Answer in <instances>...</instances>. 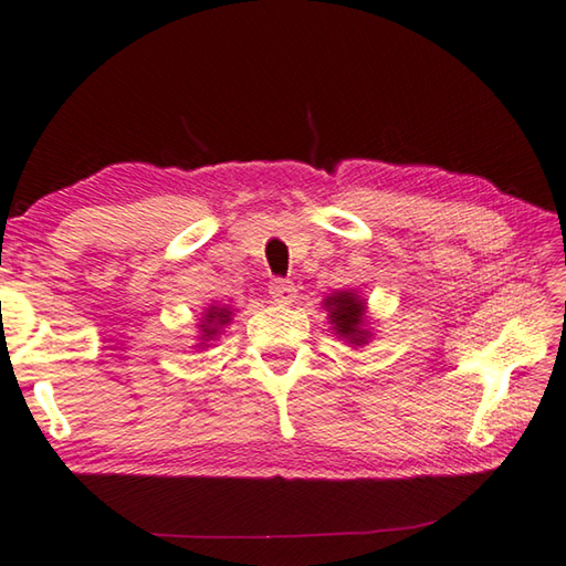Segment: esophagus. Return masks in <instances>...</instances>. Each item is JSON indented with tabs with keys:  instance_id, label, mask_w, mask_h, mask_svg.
Instances as JSON below:
<instances>
[{
	"instance_id": "esophagus-1",
	"label": "esophagus",
	"mask_w": 566,
	"mask_h": 566,
	"mask_svg": "<svg viewBox=\"0 0 566 566\" xmlns=\"http://www.w3.org/2000/svg\"><path fill=\"white\" fill-rule=\"evenodd\" d=\"M270 294L276 304H292L296 296V286L290 280H272L270 282Z\"/></svg>"
}]
</instances>
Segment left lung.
I'll use <instances>...</instances> for the list:
<instances>
[{"mask_svg": "<svg viewBox=\"0 0 566 566\" xmlns=\"http://www.w3.org/2000/svg\"><path fill=\"white\" fill-rule=\"evenodd\" d=\"M324 310L329 312V322L334 324V332L339 337L347 339L354 347H361L367 344L371 334L364 327V314H367V302L361 296L347 290V292H334L332 296L324 300Z\"/></svg>", "mask_w": 566, "mask_h": 566, "instance_id": "1", "label": "left lung"}]
</instances>
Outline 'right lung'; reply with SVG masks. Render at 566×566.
Returning a JSON list of instances; mask_svg holds the SVG:
<instances>
[{
	"mask_svg": "<svg viewBox=\"0 0 566 566\" xmlns=\"http://www.w3.org/2000/svg\"><path fill=\"white\" fill-rule=\"evenodd\" d=\"M229 317H232L229 306H209V310L205 312V317H202V324H199V329H202V337H199V339H202V344H199V349L207 347V342L217 337V332L224 327Z\"/></svg>",
	"mask_w": 566,
	"mask_h": 566,
	"instance_id": "add662e5",
	"label": "right lung"
}]
</instances>
